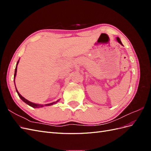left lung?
<instances>
[{
    "label": "left lung",
    "mask_w": 151,
    "mask_h": 151,
    "mask_svg": "<svg viewBox=\"0 0 151 151\" xmlns=\"http://www.w3.org/2000/svg\"><path fill=\"white\" fill-rule=\"evenodd\" d=\"M116 40H117V42H118V43H119L120 45H123V44L122 43V42H121V41H120V39L119 38H118V37H117L116 38Z\"/></svg>",
    "instance_id": "left-lung-1"
}]
</instances>
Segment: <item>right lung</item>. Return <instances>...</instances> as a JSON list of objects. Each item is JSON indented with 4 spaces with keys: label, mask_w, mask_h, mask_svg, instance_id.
Instances as JSON below:
<instances>
[{
    "label": "right lung",
    "mask_w": 151,
    "mask_h": 151,
    "mask_svg": "<svg viewBox=\"0 0 151 151\" xmlns=\"http://www.w3.org/2000/svg\"><path fill=\"white\" fill-rule=\"evenodd\" d=\"M19 60L17 61V64H16V68H15V72H14V82L15 83V78H16V73H17V66L18 65V63H19ZM15 87H16V84H15ZM16 92L18 94V96H19V98L21 99L22 101H23L25 103H26L27 104H28L29 106L33 107V108H42L43 106H51V105H53V104H55L57 103L59 101H60V99H58L57 101H55V102H53V103H48V104H37V103H32L29 101H28V100H27L26 99H25L24 97H22V96L19 94V93L18 92L17 89H16Z\"/></svg>",
    "instance_id": "add662e5"
}]
</instances>
